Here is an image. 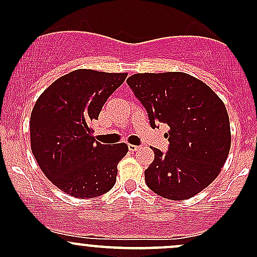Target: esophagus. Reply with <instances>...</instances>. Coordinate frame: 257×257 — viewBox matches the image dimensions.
Segmentation results:
<instances>
[{"instance_id":"1","label":"esophagus","mask_w":257,"mask_h":257,"mask_svg":"<svg viewBox=\"0 0 257 257\" xmlns=\"http://www.w3.org/2000/svg\"><path fill=\"white\" fill-rule=\"evenodd\" d=\"M128 148L131 152H137V150L141 149V147H139V145H134V144H129Z\"/></svg>"}]
</instances>
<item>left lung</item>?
<instances>
[{
    "instance_id": "1",
    "label": "left lung",
    "mask_w": 257,
    "mask_h": 257,
    "mask_svg": "<svg viewBox=\"0 0 257 257\" xmlns=\"http://www.w3.org/2000/svg\"><path fill=\"white\" fill-rule=\"evenodd\" d=\"M126 83L150 125H169V149L163 154L154 148L145 183L168 200L193 198L215 180L229 155L231 132L224 102L203 80L183 72L137 73Z\"/></svg>"
}]
</instances>
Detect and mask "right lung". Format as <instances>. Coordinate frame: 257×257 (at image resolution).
Masks as SVG:
<instances>
[{
    "label": "right lung",
    "instance_id": "right-lung-1",
    "mask_svg": "<svg viewBox=\"0 0 257 257\" xmlns=\"http://www.w3.org/2000/svg\"><path fill=\"white\" fill-rule=\"evenodd\" d=\"M126 76L77 69L38 97L31 113V149L43 174L66 194L95 198L115 184L128 145L97 142L90 121Z\"/></svg>",
    "mask_w": 257,
    "mask_h": 257
}]
</instances>
